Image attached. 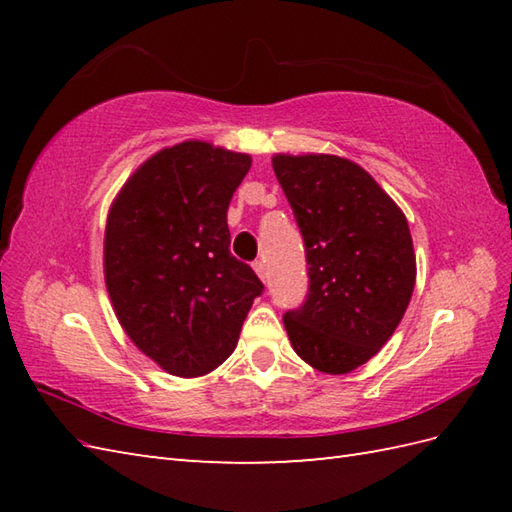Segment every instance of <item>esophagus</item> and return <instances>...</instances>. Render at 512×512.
Segmentation results:
<instances>
[{
  "label": "esophagus",
  "mask_w": 512,
  "mask_h": 512,
  "mask_svg": "<svg viewBox=\"0 0 512 512\" xmlns=\"http://www.w3.org/2000/svg\"><path fill=\"white\" fill-rule=\"evenodd\" d=\"M253 270H255V275H257L259 279L266 281L268 273H266V264H264V262H255V264H253Z\"/></svg>",
  "instance_id": "34e87169"
}]
</instances>
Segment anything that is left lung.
<instances>
[{
    "label": "left lung",
    "mask_w": 512,
    "mask_h": 512,
    "mask_svg": "<svg viewBox=\"0 0 512 512\" xmlns=\"http://www.w3.org/2000/svg\"><path fill=\"white\" fill-rule=\"evenodd\" d=\"M273 169L310 266L306 303L284 317L292 350L323 374H350L391 339L411 301L407 217L350 158L275 154Z\"/></svg>",
    "instance_id": "obj_1"
}]
</instances>
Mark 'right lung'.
<instances>
[{
  "instance_id": "obj_1",
  "label": "right lung",
  "mask_w": 512,
  "mask_h": 512,
  "mask_svg": "<svg viewBox=\"0 0 512 512\" xmlns=\"http://www.w3.org/2000/svg\"><path fill=\"white\" fill-rule=\"evenodd\" d=\"M248 154L206 140L156 151L107 211L103 273L118 323L171 376L200 378L233 354L262 281L231 255L226 211Z\"/></svg>"
}]
</instances>
